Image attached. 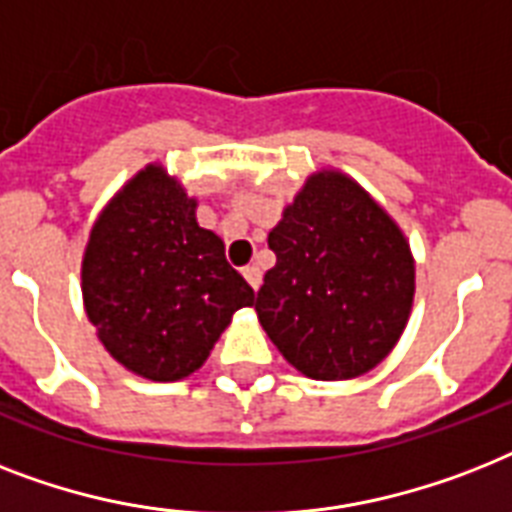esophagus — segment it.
Segmentation results:
<instances>
[{
  "mask_svg": "<svg viewBox=\"0 0 512 512\" xmlns=\"http://www.w3.org/2000/svg\"><path fill=\"white\" fill-rule=\"evenodd\" d=\"M242 273H244V278H247V284L257 292V289H260V284H263V270L257 268V265H247Z\"/></svg>",
  "mask_w": 512,
  "mask_h": 512,
  "instance_id": "esophagus-1",
  "label": "esophagus"
}]
</instances>
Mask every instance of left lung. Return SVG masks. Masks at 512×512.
Instances as JSON below:
<instances>
[{
  "mask_svg": "<svg viewBox=\"0 0 512 512\" xmlns=\"http://www.w3.org/2000/svg\"><path fill=\"white\" fill-rule=\"evenodd\" d=\"M268 247L276 265L255 310L299 373L355 378L392 352L413 305V255L397 223L352 178H310Z\"/></svg>",
  "mask_w": 512,
  "mask_h": 512,
  "instance_id": "obj_1",
  "label": "left lung"
}]
</instances>
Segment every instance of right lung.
I'll list each match as a JSON object with an SVG mask.
<instances>
[{
    "mask_svg": "<svg viewBox=\"0 0 512 512\" xmlns=\"http://www.w3.org/2000/svg\"><path fill=\"white\" fill-rule=\"evenodd\" d=\"M197 202L149 165L105 207L83 255V305L120 365L178 381L205 363L252 286L220 236L197 223Z\"/></svg>",
    "mask_w": 512,
    "mask_h": 512,
    "instance_id": "add662e5",
    "label": "right lung"
}]
</instances>
